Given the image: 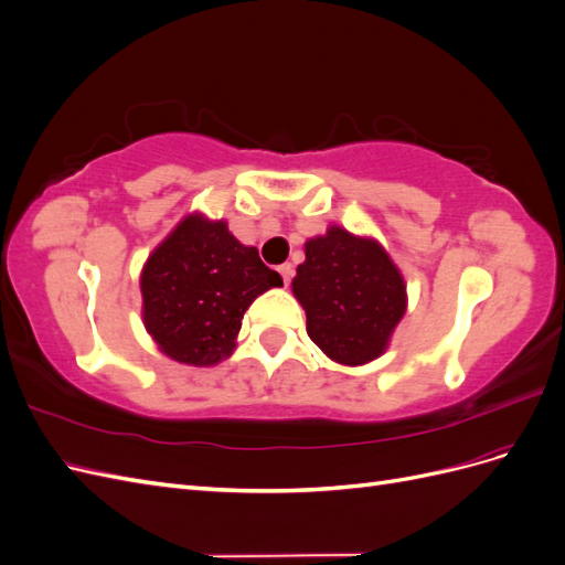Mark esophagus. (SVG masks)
Instances as JSON below:
<instances>
[{
  "label": "esophagus",
  "mask_w": 565,
  "mask_h": 565,
  "mask_svg": "<svg viewBox=\"0 0 565 565\" xmlns=\"http://www.w3.org/2000/svg\"><path fill=\"white\" fill-rule=\"evenodd\" d=\"M278 270H280L285 285H289V280H292V276H295V266L292 264H282V266H278Z\"/></svg>",
  "instance_id": "34e87169"
}]
</instances>
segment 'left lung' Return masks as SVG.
<instances>
[{"label":"left lung","instance_id":"1","mask_svg":"<svg viewBox=\"0 0 565 565\" xmlns=\"http://www.w3.org/2000/svg\"><path fill=\"white\" fill-rule=\"evenodd\" d=\"M292 292L306 311V332L341 365L380 358L405 316V280L372 237L339 226L303 245Z\"/></svg>","mask_w":565,"mask_h":565}]
</instances>
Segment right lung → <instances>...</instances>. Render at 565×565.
I'll list each match as a JSON object with an SVG mask.
<instances>
[{
	"label": "right lung",
	"mask_w": 565,
	"mask_h": 565,
	"mask_svg": "<svg viewBox=\"0 0 565 565\" xmlns=\"http://www.w3.org/2000/svg\"><path fill=\"white\" fill-rule=\"evenodd\" d=\"M280 285L278 273L256 247L237 243L226 221L191 214L141 270L143 324L172 361L216 365L233 353L249 303Z\"/></svg>",
	"instance_id": "1"
}]
</instances>
